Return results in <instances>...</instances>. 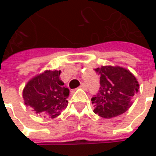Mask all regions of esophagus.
<instances>
[{"label":"esophagus","instance_id":"1","mask_svg":"<svg viewBox=\"0 0 156 156\" xmlns=\"http://www.w3.org/2000/svg\"><path fill=\"white\" fill-rule=\"evenodd\" d=\"M80 87L82 88V89H84V90H86V89H87V86H86V84H85V83H81V85L80 86Z\"/></svg>","mask_w":156,"mask_h":156}]
</instances>
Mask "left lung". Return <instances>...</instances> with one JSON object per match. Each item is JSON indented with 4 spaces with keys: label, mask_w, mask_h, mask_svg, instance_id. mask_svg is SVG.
<instances>
[{
    "label": "left lung",
    "mask_w": 156,
    "mask_h": 156,
    "mask_svg": "<svg viewBox=\"0 0 156 156\" xmlns=\"http://www.w3.org/2000/svg\"><path fill=\"white\" fill-rule=\"evenodd\" d=\"M100 77V91L93 97L94 113L110 119L122 115L133 104L139 83L129 69L120 66H101L94 69Z\"/></svg>",
    "instance_id": "8db88e82"
}]
</instances>
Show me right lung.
Returning a JSON list of instances; mask_svg holds the SVG:
<instances>
[{"mask_svg": "<svg viewBox=\"0 0 156 156\" xmlns=\"http://www.w3.org/2000/svg\"><path fill=\"white\" fill-rule=\"evenodd\" d=\"M61 70H46L32 77L23 88L24 103L35 114L54 119L69 104V89L60 79Z\"/></svg>", "mask_w": 156, "mask_h": 156, "instance_id": "add662e5", "label": "right lung"}]
</instances>
